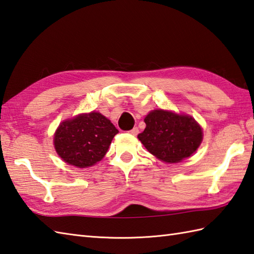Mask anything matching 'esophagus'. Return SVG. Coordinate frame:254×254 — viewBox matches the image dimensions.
<instances>
[{"mask_svg": "<svg viewBox=\"0 0 254 254\" xmlns=\"http://www.w3.org/2000/svg\"><path fill=\"white\" fill-rule=\"evenodd\" d=\"M138 132H139L138 127H133V128L131 129V130H129V133L134 134V136H136V134H138Z\"/></svg>", "mask_w": 254, "mask_h": 254, "instance_id": "esophagus-1", "label": "esophagus"}]
</instances>
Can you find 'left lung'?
Returning a JSON list of instances; mask_svg holds the SVG:
<instances>
[{"label":"left lung","mask_w":254,"mask_h":254,"mask_svg":"<svg viewBox=\"0 0 254 254\" xmlns=\"http://www.w3.org/2000/svg\"><path fill=\"white\" fill-rule=\"evenodd\" d=\"M145 129L138 138L151 154L166 163L189 157L202 141V129L192 117L155 110L144 118Z\"/></svg>","instance_id":"obj_1"}]
</instances>
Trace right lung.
<instances>
[{
  "mask_svg": "<svg viewBox=\"0 0 254 254\" xmlns=\"http://www.w3.org/2000/svg\"><path fill=\"white\" fill-rule=\"evenodd\" d=\"M117 132L108 118L92 112L62 123L55 132L54 146L67 164L84 168L103 159Z\"/></svg>",
  "mask_w": 254,
  "mask_h": 254,
  "instance_id": "right-lung-1",
  "label": "right lung"
}]
</instances>
